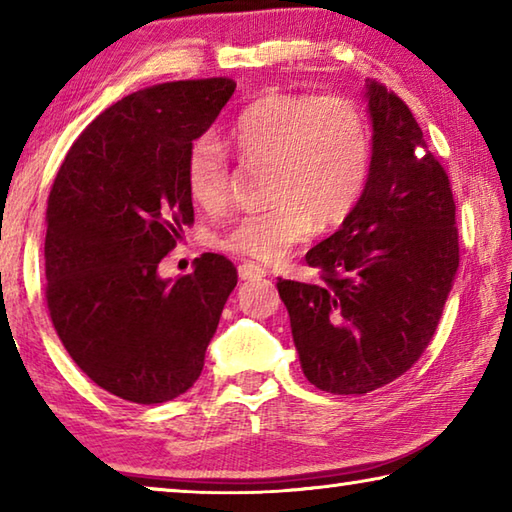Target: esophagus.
<instances>
[{
	"label": "esophagus",
	"mask_w": 512,
	"mask_h": 512,
	"mask_svg": "<svg viewBox=\"0 0 512 512\" xmlns=\"http://www.w3.org/2000/svg\"><path fill=\"white\" fill-rule=\"evenodd\" d=\"M239 277L241 280H262V277H266V268H262L255 262H241Z\"/></svg>",
	"instance_id": "obj_1"
}]
</instances>
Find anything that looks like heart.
Listing matches in <instances>:
<instances>
[{
  "instance_id": "1",
  "label": "heart",
  "mask_w": 512,
  "mask_h": 512,
  "mask_svg": "<svg viewBox=\"0 0 512 512\" xmlns=\"http://www.w3.org/2000/svg\"><path fill=\"white\" fill-rule=\"evenodd\" d=\"M228 140L248 162L268 164V203L223 232L221 246L277 262L318 228L343 223L366 192L372 135L361 108L341 94L268 92L239 112ZM189 196L205 210L225 203L230 153L214 135L189 144Z\"/></svg>"
}]
</instances>
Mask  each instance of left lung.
<instances>
[{"instance_id": "8db88e82", "label": "left lung", "mask_w": 512, "mask_h": 512, "mask_svg": "<svg viewBox=\"0 0 512 512\" xmlns=\"http://www.w3.org/2000/svg\"><path fill=\"white\" fill-rule=\"evenodd\" d=\"M372 169L341 230L307 253L318 284L277 282L302 372L320 391L363 395L427 350L458 268L452 185L409 106L366 83Z\"/></svg>"}]
</instances>
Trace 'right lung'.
Masks as SVG:
<instances>
[{
	"mask_svg": "<svg viewBox=\"0 0 512 512\" xmlns=\"http://www.w3.org/2000/svg\"><path fill=\"white\" fill-rule=\"evenodd\" d=\"M225 76L133 92L101 112L67 151L47 201L51 323L69 357L103 391L162 404L201 377L225 300L228 257L162 280L158 264L194 223L185 158L235 92Z\"/></svg>",
	"mask_w": 512,
	"mask_h": 512,
	"instance_id": "add662e5",
	"label": "right lung"
}]
</instances>
